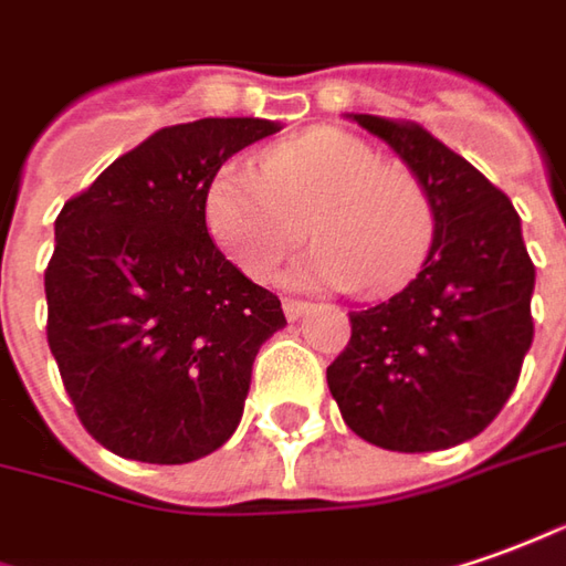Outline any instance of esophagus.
I'll list each match as a JSON object with an SVG mask.
<instances>
[{
    "label": "esophagus",
    "mask_w": 566,
    "mask_h": 566,
    "mask_svg": "<svg viewBox=\"0 0 566 566\" xmlns=\"http://www.w3.org/2000/svg\"><path fill=\"white\" fill-rule=\"evenodd\" d=\"M282 310H284V315H287V318H300V315L310 310V303H306V300H297V297H284Z\"/></svg>",
    "instance_id": "obj_1"
}]
</instances>
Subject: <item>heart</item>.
I'll return each mask as SVG.
<instances>
[{
	"label": "heart",
	"instance_id": "obj_1",
	"mask_svg": "<svg viewBox=\"0 0 566 566\" xmlns=\"http://www.w3.org/2000/svg\"><path fill=\"white\" fill-rule=\"evenodd\" d=\"M203 219L226 256L269 279L310 232L318 238L294 282L390 291L409 282L433 238V203L409 167L344 129H310L226 164L203 195Z\"/></svg>",
	"mask_w": 566,
	"mask_h": 566
}]
</instances>
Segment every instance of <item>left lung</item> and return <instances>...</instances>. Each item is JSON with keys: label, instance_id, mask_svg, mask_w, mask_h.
<instances>
[{"label": "left lung", "instance_id": "obj_1", "mask_svg": "<svg viewBox=\"0 0 566 566\" xmlns=\"http://www.w3.org/2000/svg\"><path fill=\"white\" fill-rule=\"evenodd\" d=\"M433 203L428 260L399 294L349 313L328 365L347 428L390 452H437L493 424L533 344L536 266L509 195L412 120L353 114Z\"/></svg>", "mask_w": 566, "mask_h": 566}]
</instances>
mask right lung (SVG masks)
<instances>
[{"label":"right lung","mask_w":566,"mask_h":566,"mask_svg":"<svg viewBox=\"0 0 566 566\" xmlns=\"http://www.w3.org/2000/svg\"><path fill=\"white\" fill-rule=\"evenodd\" d=\"M260 117L164 126L73 195L45 266V337L80 424L114 455L203 459L232 437L282 300L232 266L203 195Z\"/></svg>","instance_id":"right-lung-1"}]
</instances>
